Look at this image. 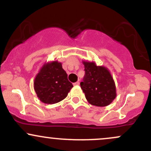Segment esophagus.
<instances>
[{
    "label": "esophagus",
    "instance_id": "obj_1",
    "mask_svg": "<svg viewBox=\"0 0 151 151\" xmlns=\"http://www.w3.org/2000/svg\"><path fill=\"white\" fill-rule=\"evenodd\" d=\"M74 86H78V85H79V81H77V82H75V83H74Z\"/></svg>",
    "mask_w": 151,
    "mask_h": 151
}]
</instances>
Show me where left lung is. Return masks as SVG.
Segmentation results:
<instances>
[{
    "instance_id": "obj_1",
    "label": "left lung",
    "mask_w": 151,
    "mask_h": 151,
    "mask_svg": "<svg viewBox=\"0 0 151 151\" xmlns=\"http://www.w3.org/2000/svg\"><path fill=\"white\" fill-rule=\"evenodd\" d=\"M84 77L80 86L91 104L106 106L116 98V86L113 78L106 68L96 66L94 62H84Z\"/></svg>"
}]
</instances>
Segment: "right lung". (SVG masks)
Here are the masks:
<instances>
[{"instance_id": "right-lung-1", "label": "right lung", "mask_w": 151, "mask_h": 151, "mask_svg": "<svg viewBox=\"0 0 151 151\" xmlns=\"http://www.w3.org/2000/svg\"><path fill=\"white\" fill-rule=\"evenodd\" d=\"M72 87L62 64L57 61L43 66L34 82L35 91L40 100L50 104L63 100Z\"/></svg>"}]
</instances>
